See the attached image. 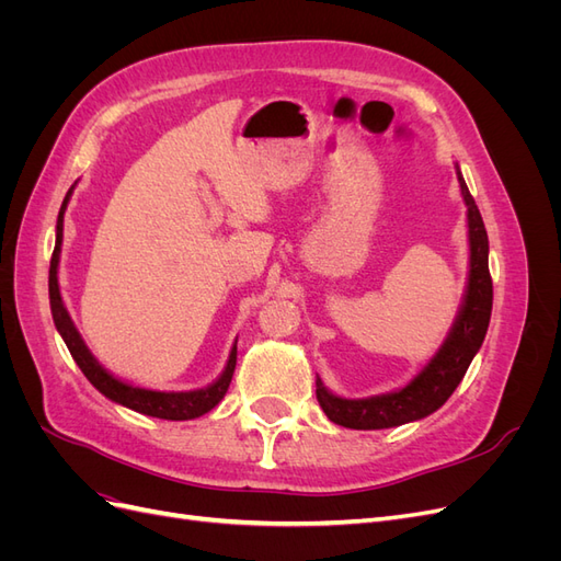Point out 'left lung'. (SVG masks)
<instances>
[{
  "label": "left lung",
  "mask_w": 561,
  "mask_h": 561,
  "mask_svg": "<svg viewBox=\"0 0 561 561\" xmlns=\"http://www.w3.org/2000/svg\"><path fill=\"white\" fill-rule=\"evenodd\" d=\"M461 194L468 206V233H470V276L463 307L445 344L433 355L431 363L419 375L396 393L375 396L365 400L336 398L316 379V398L330 421L344 428L355 431H379L393 428L433 414L443 407L449 396L466 377V371L480 351L491 318V301H494V285L489 274V239L482 215L474 206L468 184L456 171Z\"/></svg>",
  "instance_id": "left-lung-1"
}]
</instances>
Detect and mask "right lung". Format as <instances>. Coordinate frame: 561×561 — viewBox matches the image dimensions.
<instances>
[{
    "label": "right lung",
    "mask_w": 561,
    "mask_h": 561,
    "mask_svg": "<svg viewBox=\"0 0 561 561\" xmlns=\"http://www.w3.org/2000/svg\"><path fill=\"white\" fill-rule=\"evenodd\" d=\"M75 190V186H72ZM72 190L67 192L60 213H58V225H56V248L54 254H50V268H48V299H50V313H54V322L65 339L67 348H70L75 363L100 393L105 398L128 407L133 412H140L147 416H157V419H168V421H190L196 416H203L210 412L213 407L225 398L227 388L231 383L233 369H236V344L229 353V360L222 375H219L210 386L198 388V390H186V393H165V390H151V388H140L126 383L122 379L112 377L107 369L98 365V360L91 355V351L83 344V339L79 336L75 322L67 313L62 297H60V287H58V262H60V245H62V215L67 208V201L72 196Z\"/></svg>",
    "instance_id": "add662e5"
}]
</instances>
